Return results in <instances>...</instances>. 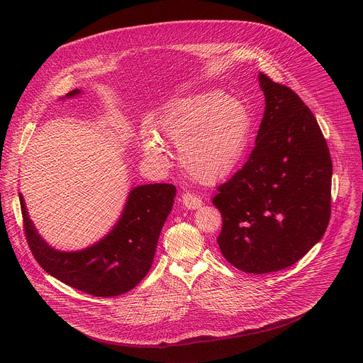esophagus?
<instances>
[{
  "instance_id": "esophagus-1",
  "label": "esophagus",
  "mask_w": 363,
  "mask_h": 363,
  "mask_svg": "<svg viewBox=\"0 0 363 363\" xmlns=\"http://www.w3.org/2000/svg\"><path fill=\"white\" fill-rule=\"evenodd\" d=\"M179 201L182 202V205L185 206V208H188V210H198L199 206L202 205L201 198H198L194 194H184Z\"/></svg>"
}]
</instances>
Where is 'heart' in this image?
I'll list each match as a JSON object with an SVG mask.
<instances>
[{
	"label": "heart",
	"mask_w": 363,
	"mask_h": 363,
	"mask_svg": "<svg viewBox=\"0 0 363 363\" xmlns=\"http://www.w3.org/2000/svg\"><path fill=\"white\" fill-rule=\"evenodd\" d=\"M252 113L245 103L223 90H206L171 100L158 116L161 135L178 147L184 171L195 181L213 184L233 174L244 160ZM145 157L164 164L167 152L157 133L143 129Z\"/></svg>",
	"instance_id": "b5f03b06"
}]
</instances>
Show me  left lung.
<instances>
[{"instance_id": "obj_1", "label": "left lung", "mask_w": 363, "mask_h": 363, "mask_svg": "<svg viewBox=\"0 0 363 363\" xmlns=\"http://www.w3.org/2000/svg\"><path fill=\"white\" fill-rule=\"evenodd\" d=\"M266 97L260 129L244 167L218 186L217 238L225 260L264 274L297 263L330 218L332 160L313 113L289 87L258 73Z\"/></svg>"}]
</instances>
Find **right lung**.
Returning a JSON list of instances; mask_svg holds the SVG:
<instances>
[{"label": "right lung", "instance_id": "obj_1", "mask_svg": "<svg viewBox=\"0 0 363 363\" xmlns=\"http://www.w3.org/2000/svg\"><path fill=\"white\" fill-rule=\"evenodd\" d=\"M79 94L82 90L76 89L62 100ZM175 194L177 188L171 184L132 188L112 230L94 244L76 251L51 247L31 221L23 194L18 192V196L27 241L38 264L73 289L96 297H113L132 290L150 270Z\"/></svg>", "mask_w": 363, "mask_h": 363}]
</instances>
